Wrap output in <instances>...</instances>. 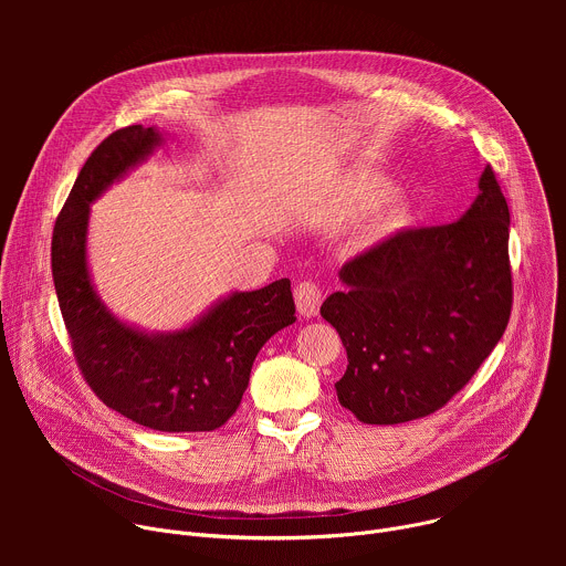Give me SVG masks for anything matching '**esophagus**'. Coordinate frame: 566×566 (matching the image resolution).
<instances>
[{
  "instance_id": "1",
  "label": "esophagus",
  "mask_w": 566,
  "mask_h": 566,
  "mask_svg": "<svg viewBox=\"0 0 566 566\" xmlns=\"http://www.w3.org/2000/svg\"><path fill=\"white\" fill-rule=\"evenodd\" d=\"M293 295H295L297 311H300L304 317L317 315L319 302H322V291H319L317 284H313V282H300V284L295 286Z\"/></svg>"
}]
</instances>
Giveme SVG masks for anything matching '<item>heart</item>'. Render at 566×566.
Here are the masks:
<instances>
[{
	"label": "heart",
	"instance_id": "heart-1",
	"mask_svg": "<svg viewBox=\"0 0 566 566\" xmlns=\"http://www.w3.org/2000/svg\"><path fill=\"white\" fill-rule=\"evenodd\" d=\"M396 197V190L387 184H358L356 186V199L365 206H376V203H387Z\"/></svg>",
	"mask_w": 566,
	"mask_h": 566
}]
</instances>
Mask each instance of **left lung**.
I'll return each mask as SVG.
<instances>
[{
    "label": "left lung",
    "mask_w": 566,
    "mask_h": 566,
    "mask_svg": "<svg viewBox=\"0 0 566 566\" xmlns=\"http://www.w3.org/2000/svg\"><path fill=\"white\" fill-rule=\"evenodd\" d=\"M511 212L491 166L459 221L400 230L340 269L319 306L347 349L340 406L371 426L428 417L465 387L513 306Z\"/></svg>",
    "instance_id": "8db88e82"
}]
</instances>
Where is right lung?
I'll list each match as a JSON object with an SVG mask.
<instances>
[{
    "label": "right lung",
    "instance_id": "obj_1",
    "mask_svg": "<svg viewBox=\"0 0 566 566\" xmlns=\"http://www.w3.org/2000/svg\"><path fill=\"white\" fill-rule=\"evenodd\" d=\"M160 145L154 127L109 134L80 170L53 228V284L75 363L107 408L160 432H210L239 408L264 343L295 322L291 282L232 293L192 327L145 334L101 302L87 269V223L114 181Z\"/></svg>",
    "mask_w": 566,
    "mask_h": 566
}]
</instances>
